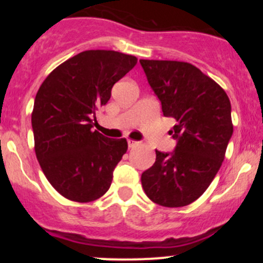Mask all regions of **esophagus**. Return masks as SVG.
I'll list each match as a JSON object with an SVG mask.
<instances>
[{"label": "esophagus", "instance_id": "obj_1", "mask_svg": "<svg viewBox=\"0 0 263 263\" xmlns=\"http://www.w3.org/2000/svg\"><path fill=\"white\" fill-rule=\"evenodd\" d=\"M127 143H128L129 148H134V147L138 146V143H140V142H137V141H135V140H127Z\"/></svg>", "mask_w": 263, "mask_h": 263}]
</instances>
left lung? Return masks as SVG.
<instances>
[{"instance_id": "obj_1", "label": "left lung", "mask_w": 263, "mask_h": 263, "mask_svg": "<svg viewBox=\"0 0 263 263\" xmlns=\"http://www.w3.org/2000/svg\"><path fill=\"white\" fill-rule=\"evenodd\" d=\"M165 117L177 121L172 153L156 151V162L142 173L144 193L153 203L179 208L208 189L225 158L234 126L231 104L218 83L190 63L140 60Z\"/></svg>"}]
</instances>
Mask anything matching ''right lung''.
Listing matches in <instances>:
<instances>
[{
	"instance_id": "obj_1",
	"label": "right lung",
	"mask_w": 263,
	"mask_h": 263,
	"mask_svg": "<svg viewBox=\"0 0 263 263\" xmlns=\"http://www.w3.org/2000/svg\"><path fill=\"white\" fill-rule=\"evenodd\" d=\"M136 64L128 54L85 50L57 66L39 87L32 112L35 156L48 182L69 200L89 203L110 188L127 141L92 131L95 112Z\"/></svg>"
}]
</instances>
